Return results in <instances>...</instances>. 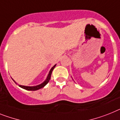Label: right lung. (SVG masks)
<instances>
[{"instance_id":"right-lung-1","label":"right lung","mask_w":120,"mask_h":120,"mask_svg":"<svg viewBox=\"0 0 120 120\" xmlns=\"http://www.w3.org/2000/svg\"><path fill=\"white\" fill-rule=\"evenodd\" d=\"M55 66H56V65H54V66H53L52 68H51V70H50V71H49V74H48V76H47V77H46V80H45V81L43 82V83H41V84H40V85H36V86H24V85H19V86H20L21 88H24V89H25V90H30V91H35V90H39V89H40V88H43V87H44V86H45V85H46V84L48 83V82H49V80H50V79H51V74H52V71H53V69H54V68L55 67ZM13 81L17 84V83L15 82V80H13Z\"/></svg>"}]
</instances>
